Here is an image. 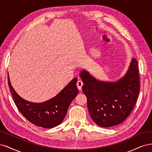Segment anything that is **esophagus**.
<instances>
[{
  "label": "esophagus",
  "mask_w": 152,
  "mask_h": 152,
  "mask_svg": "<svg viewBox=\"0 0 152 152\" xmlns=\"http://www.w3.org/2000/svg\"><path fill=\"white\" fill-rule=\"evenodd\" d=\"M83 85V83L81 80H78L77 82V88L79 90H81L82 88V86Z\"/></svg>",
  "instance_id": "esophagus-1"
}]
</instances>
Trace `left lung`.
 <instances>
[{
    "label": "left lung",
    "instance_id": "8db88e82",
    "mask_svg": "<svg viewBox=\"0 0 152 152\" xmlns=\"http://www.w3.org/2000/svg\"><path fill=\"white\" fill-rule=\"evenodd\" d=\"M80 77L82 90L87 98L90 115L95 123L103 128L118 125L133 110L140 93L138 62L132 58L125 75L116 81L96 80L83 69Z\"/></svg>",
    "mask_w": 152,
    "mask_h": 152
}]
</instances>
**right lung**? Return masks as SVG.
I'll list each match as a JSON object with an SVG mask.
<instances>
[{
  "label": "right lung",
  "instance_id": "add662e5",
  "mask_svg": "<svg viewBox=\"0 0 152 152\" xmlns=\"http://www.w3.org/2000/svg\"><path fill=\"white\" fill-rule=\"evenodd\" d=\"M77 79L75 77L54 97L42 103L27 101L14 90L9 80L8 84L17 108L32 124L44 128H52L59 125L67 114L71 102L78 94Z\"/></svg>",
  "mask_w": 152,
  "mask_h": 152
}]
</instances>
